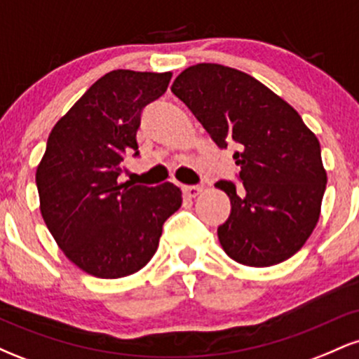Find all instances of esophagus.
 <instances>
[{"instance_id": "1", "label": "esophagus", "mask_w": 359, "mask_h": 359, "mask_svg": "<svg viewBox=\"0 0 359 359\" xmlns=\"http://www.w3.org/2000/svg\"><path fill=\"white\" fill-rule=\"evenodd\" d=\"M182 191H184L185 196L194 199V197H197V196H201V194H203L204 187H203V185H184Z\"/></svg>"}]
</instances>
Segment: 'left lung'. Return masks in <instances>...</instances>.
Instances as JSON below:
<instances>
[{"label": "left lung", "instance_id": "left-lung-1", "mask_svg": "<svg viewBox=\"0 0 359 359\" xmlns=\"http://www.w3.org/2000/svg\"><path fill=\"white\" fill-rule=\"evenodd\" d=\"M172 93L217 147L240 148L233 158L243 187L214 185L231 201L228 221L217 228L226 255L263 269L297 253L319 221L327 182L319 140L300 114L250 74L221 64L191 65Z\"/></svg>", "mask_w": 359, "mask_h": 359}]
</instances>
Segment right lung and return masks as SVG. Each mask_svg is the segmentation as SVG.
I'll list each match as a JSON object with an SVG mask.
<instances>
[{"mask_svg": "<svg viewBox=\"0 0 359 359\" xmlns=\"http://www.w3.org/2000/svg\"><path fill=\"white\" fill-rule=\"evenodd\" d=\"M172 72L118 69L102 76L52 128L36 165L40 212L62 253L97 278L137 273L158 248L162 224L182 205L170 182H118L123 155H138L142 111Z\"/></svg>", "mask_w": 359, "mask_h": 359, "instance_id": "1", "label": "right lung"}]
</instances>
